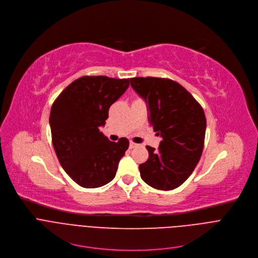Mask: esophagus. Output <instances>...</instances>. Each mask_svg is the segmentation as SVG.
<instances>
[{"label": "esophagus", "mask_w": 258, "mask_h": 258, "mask_svg": "<svg viewBox=\"0 0 258 258\" xmlns=\"http://www.w3.org/2000/svg\"><path fill=\"white\" fill-rule=\"evenodd\" d=\"M137 146H138V144H136V143H134V142H132V141L129 143V147H130L131 149L134 148V147H137Z\"/></svg>", "instance_id": "1"}]
</instances>
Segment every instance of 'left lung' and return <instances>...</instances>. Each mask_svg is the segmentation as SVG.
Returning a JSON list of instances; mask_svg holds the SVG:
<instances>
[{
    "instance_id": "obj_1",
    "label": "left lung",
    "mask_w": 258,
    "mask_h": 258,
    "mask_svg": "<svg viewBox=\"0 0 258 258\" xmlns=\"http://www.w3.org/2000/svg\"><path fill=\"white\" fill-rule=\"evenodd\" d=\"M132 88L145 100L148 121L163 140L146 146L148 160L139 165L141 179L159 190H173L194 171L204 145L207 119L197 100L178 82L135 77Z\"/></svg>"
}]
</instances>
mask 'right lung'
I'll use <instances>...</instances> for the list:
<instances>
[{
    "instance_id": "1",
    "label": "right lung",
    "mask_w": 258,
    "mask_h": 258,
    "mask_svg": "<svg viewBox=\"0 0 258 258\" xmlns=\"http://www.w3.org/2000/svg\"><path fill=\"white\" fill-rule=\"evenodd\" d=\"M128 87L129 79L83 76L69 84L51 106L49 126L58 160L81 187H101L116 176L129 141H110L99 128Z\"/></svg>"
}]
</instances>
